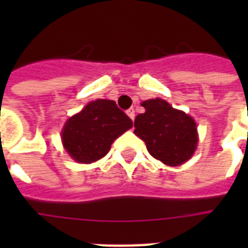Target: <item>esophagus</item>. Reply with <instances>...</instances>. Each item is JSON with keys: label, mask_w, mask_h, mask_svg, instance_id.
<instances>
[{"label": "esophagus", "mask_w": 248, "mask_h": 248, "mask_svg": "<svg viewBox=\"0 0 248 248\" xmlns=\"http://www.w3.org/2000/svg\"><path fill=\"white\" fill-rule=\"evenodd\" d=\"M126 113H127V116L130 117V118H131L132 121L135 120V109H134V108H130Z\"/></svg>", "instance_id": "esophagus-1"}]
</instances>
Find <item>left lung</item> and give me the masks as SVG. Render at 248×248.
Returning a JSON list of instances; mask_svg holds the SVG:
<instances>
[{
    "instance_id": "obj_1",
    "label": "left lung",
    "mask_w": 248,
    "mask_h": 248,
    "mask_svg": "<svg viewBox=\"0 0 248 248\" xmlns=\"http://www.w3.org/2000/svg\"><path fill=\"white\" fill-rule=\"evenodd\" d=\"M145 112L135 118V134L148 152L167 166L186 162L198 143L197 124L192 117L173 109L159 97L141 103Z\"/></svg>"
}]
</instances>
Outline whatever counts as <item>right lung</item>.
I'll return each instance as SVG.
<instances>
[{
  "label": "right lung",
  "instance_id": "right-lung-1",
  "mask_svg": "<svg viewBox=\"0 0 248 248\" xmlns=\"http://www.w3.org/2000/svg\"><path fill=\"white\" fill-rule=\"evenodd\" d=\"M131 127V118L114 101L97 99L65 122L62 141L75 161L91 163L103 158L113 141Z\"/></svg>",
  "mask_w": 248,
  "mask_h": 248
}]
</instances>
